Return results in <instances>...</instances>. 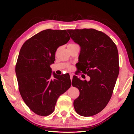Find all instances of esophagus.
<instances>
[{
    "label": "esophagus",
    "mask_w": 134,
    "mask_h": 134,
    "mask_svg": "<svg viewBox=\"0 0 134 134\" xmlns=\"http://www.w3.org/2000/svg\"><path fill=\"white\" fill-rule=\"evenodd\" d=\"M70 76L71 81H72V77H73V74H70Z\"/></svg>",
    "instance_id": "esophagus-1"
}]
</instances>
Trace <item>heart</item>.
Here are the masks:
<instances>
[{
	"label": "heart",
	"instance_id": "obj_1",
	"mask_svg": "<svg viewBox=\"0 0 134 134\" xmlns=\"http://www.w3.org/2000/svg\"><path fill=\"white\" fill-rule=\"evenodd\" d=\"M74 44H69V45H74Z\"/></svg>",
	"mask_w": 134,
	"mask_h": 134
}]
</instances>
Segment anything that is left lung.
Wrapping results in <instances>:
<instances>
[{"instance_id":"left-lung-1","label":"left lung","mask_w":134,"mask_h":134,"mask_svg":"<svg viewBox=\"0 0 134 134\" xmlns=\"http://www.w3.org/2000/svg\"><path fill=\"white\" fill-rule=\"evenodd\" d=\"M71 38L81 47L78 68L90 80L73 76L72 86L79 96L74 101L76 112L88 117L97 114L112 97L119 73L117 47L106 34L94 29L68 30Z\"/></svg>"}]
</instances>
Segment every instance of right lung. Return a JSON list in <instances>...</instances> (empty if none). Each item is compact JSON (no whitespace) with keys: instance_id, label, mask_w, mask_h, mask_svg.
I'll return each mask as SVG.
<instances>
[{"instance_id":"add662e5","label":"right lung","mask_w":134,"mask_h":134,"mask_svg":"<svg viewBox=\"0 0 134 134\" xmlns=\"http://www.w3.org/2000/svg\"><path fill=\"white\" fill-rule=\"evenodd\" d=\"M70 39L65 30L47 29L25 41L15 65L19 91L31 110L46 116L54 110L59 97L71 85L69 74L58 75L50 67L59 47Z\"/></svg>"}]
</instances>
